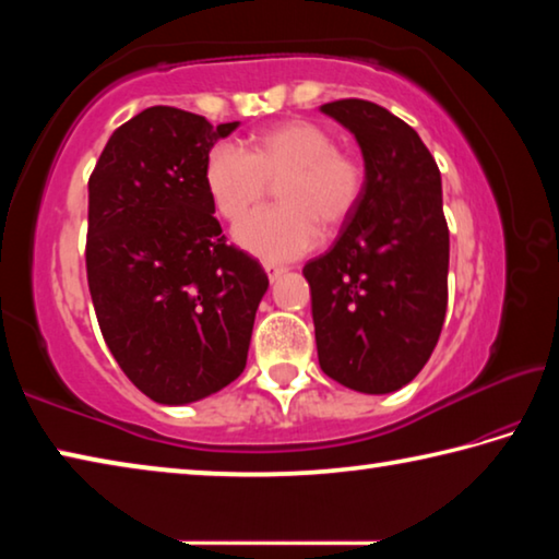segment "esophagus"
I'll return each instance as SVG.
<instances>
[{
    "mask_svg": "<svg viewBox=\"0 0 559 559\" xmlns=\"http://www.w3.org/2000/svg\"><path fill=\"white\" fill-rule=\"evenodd\" d=\"M263 271L269 273L271 281H276L278 276H283V273H286V269L278 266V263H263Z\"/></svg>",
    "mask_w": 559,
    "mask_h": 559,
    "instance_id": "34e87169",
    "label": "esophagus"
}]
</instances>
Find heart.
<instances>
[{"instance_id": "obj_1", "label": "heart", "mask_w": 559, "mask_h": 559, "mask_svg": "<svg viewBox=\"0 0 559 559\" xmlns=\"http://www.w3.org/2000/svg\"><path fill=\"white\" fill-rule=\"evenodd\" d=\"M204 182L224 219L239 222L278 187L283 204L253 212L234 239L263 261H290L320 241L325 224L340 229L355 214L365 169L335 147L328 128L310 120L278 122L253 138V150L219 143L210 150Z\"/></svg>"}]
</instances>
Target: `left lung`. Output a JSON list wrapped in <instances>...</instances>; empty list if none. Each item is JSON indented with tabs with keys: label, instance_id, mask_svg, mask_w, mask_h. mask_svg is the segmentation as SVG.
I'll return each mask as SVG.
<instances>
[{
	"label": "left lung",
	"instance_id": "8db88e82",
	"mask_svg": "<svg viewBox=\"0 0 559 559\" xmlns=\"http://www.w3.org/2000/svg\"><path fill=\"white\" fill-rule=\"evenodd\" d=\"M320 110L353 132L365 187L333 249L306 263L318 362L365 394L409 384L439 343L449 300L441 173L416 130L370 100Z\"/></svg>",
	"mask_w": 559,
	"mask_h": 559
}]
</instances>
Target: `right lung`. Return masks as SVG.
<instances>
[{
	"mask_svg": "<svg viewBox=\"0 0 559 559\" xmlns=\"http://www.w3.org/2000/svg\"><path fill=\"white\" fill-rule=\"evenodd\" d=\"M239 122L153 106L112 132L88 179L86 271L106 345L157 404L182 406L243 372L269 290L257 259L226 246L204 165Z\"/></svg>",
	"mask_w": 559,
	"mask_h": 559,
	"instance_id": "1",
	"label": "right lung"
}]
</instances>
